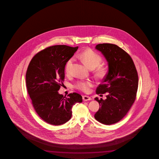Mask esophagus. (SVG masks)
<instances>
[{
  "label": "esophagus",
  "instance_id": "34e87169",
  "mask_svg": "<svg viewBox=\"0 0 159 159\" xmlns=\"http://www.w3.org/2000/svg\"><path fill=\"white\" fill-rule=\"evenodd\" d=\"M82 98L84 101H89V100H91V98L87 96H82Z\"/></svg>",
  "mask_w": 159,
  "mask_h": 159
}]
</instances>
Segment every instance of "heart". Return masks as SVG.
Wrapping results in <instances>:
<instances>
[{"mask_svg": "<svg viewBox=\"0 0 159 159\" xmlns=\"http://www.w3.org/2000/svg\"><path fill=\"white\" fill-rule=\"evenodd\" d=\"M80 58L84 62V63L91 70L97 67L100 65L102 61L100 55L90 49L86 50L84 52H82L80 54ZM73 62V59L70 58L68 60L66 64V71L67 74H70V73L71 68L72 67ZM96 73L98 77H102L105 75L106 70L102 67H98L96 70ZM92 85L93 82L91 81H80L75 84V87L82 91L87 92L89 91V88L92 86Z\"/></svg>", "mask_w": 159, "mask_h": 159, "instance_id": "b5f03b06", "label": "heart"}]
</instances>
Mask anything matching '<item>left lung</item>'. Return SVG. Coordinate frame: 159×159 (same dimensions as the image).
<instances>
[{
    "mask_svg": "<svg viewBox=\"0 0 159 159\" xmlns=\"http://www.w3.org/2000/svg\"><path fill=\"white\" fill-rule=\"evenodd\" d=\"M95 49L101 52L107 62L108 72L96 89L97 94L107 93L106 99L94 100L100 104L95 119L105 125L120 121L135 101L138 89V75L129 54L119 46L98 44Z\"/></svg>",
    "mask_w": 159,
    "mask_h": 159,
    "instance_id": "obj_1",
    "label": "left lung"
}]
</instances>
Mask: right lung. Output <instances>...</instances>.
Returning <instances> with one entry per match:
<instances>
[{
	"instance_id": "add662e5",
	"label": "right lung",
	"mask_w": 159,
	"mask_h": 159,
	"mask_svg": "<svg viewBox=\"0 0 159 159\" xmlns=\"http://www.w3.org/2000/svg\"><path fill=\"white\" fill-rule=\"evenodd\" d=\"M66 45L49 47L35 54L26 73V85L33 107L48 124L61 125L72 117V107L82 102L77 93L64 97L58 93L65 78V66L78 49Z\"/></svg>"
}]
</instances>
